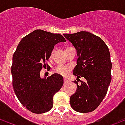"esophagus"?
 I'll return each mask as SVG.
<instances>
[{
  "instance_id": "1",
  "label": "esophagus",
  "mask_w": 125,
  "mask_h": 125,
  "mask_svg": "<svg viewBox=\"0 0 125 125\" xmlns=\"http://www.w3.org/2000/svg\"><path fill=\"white\" fill-rule=\"evenodd\" d=\"M63 82H64V84H67V83H68V82H69V81H68V80H67V79H65V78L63 80Z\"/></svg>"
}]
</instances>
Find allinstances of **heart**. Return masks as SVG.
<instances>
[{"mask_svg":"<svg viewBox=\"0 0 125 125\" xmlns=\"http://www.w3.org/2000/svg\"><path fill=\"white\" fill-rule=\"evenodd\" d=\"M53 70L56 73L65 76H67L69 73L70 69L68 66H66V65H57L53 69Z\"/></svg>","mask_w":125,"mask_h":125,"instance_id":"obj_1","label":"heart"}]
</instances>
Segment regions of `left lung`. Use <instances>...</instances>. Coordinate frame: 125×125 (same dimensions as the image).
Here are the masks:
<instances>
[{
  "mask_svg": "<svg viewBox=\"0 0 125 125\" xmlns=\"http://www.w3.org/2000/svg\"><path fill=\"white\" fill-rule=\"evenodd\" d=\"M77 51V65L73 74L77 76L76 92L70 96V105L78 113H90L101 103L111 81L110 55L102 39L88 31L63 34ZM83 77L85 80L79 79ZM81 84H77V79Z\"/></svg>",
  "mask_w": 125,
  "mask_h": 125,
  "instance_id": "left-lung-1",
  "label": "left lung"
}]
</instances>
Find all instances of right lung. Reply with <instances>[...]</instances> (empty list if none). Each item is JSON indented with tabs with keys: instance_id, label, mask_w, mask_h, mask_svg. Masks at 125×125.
Returning <instances> with one entry per match:
<instances>
[{
	"instance_id": "1",
	"label": "right lung",
	"mask_w": 125,
	"mask_h": 125,
	"mask_svg": "<svg viewBox=\"0 0 125 125\" xmlns=\"http://www.w3.org/2000/svg\"><path fill=\"white\" fill-rule=\"evenodd\" d=\"M65 41L59 33L37 29L21 40L13 55L11 73L14 91L21 103L32 113L41 114L51 110L53 96L62 87L61 75L53 73L41 78L40 71L46 65L55 45Z\"/></svg>"
}]
</instances>
